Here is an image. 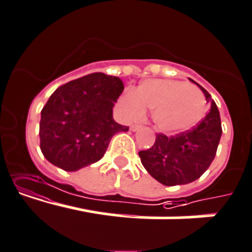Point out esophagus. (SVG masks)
Returning a JSON list of instances; mask_svg holds the SVG:
<instances>
[{"instance_id": "obj_1", "label": "esophagus", "mask_w": 252, "mask_h": 252, "mask_svg": "<svg viewBox=\"0 0 252 252\" xmlns=\"http://www.w3.org/2000/svg\"><path fill=\"white\" fill-rule=\"evenodd\" d=\"M142 127V125H131V131H137V130H140V128Z\"/></svg>"}]
</instances>
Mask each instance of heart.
<instances>
[{"instance_id": "obj_1", "label": "heart", "mask_w": 252, "mask_h": 252, "mask_svg": "<svg viewBox=\"0 0 252 252\" xmlns=\"http://www.w3.org/2000/svg\"><path fill=\"white\" fill-rule=\"evenodd\" d=\"M120 106L127 119H138L150 110L158 130L178 133L202 121L207 112V99L202 89L193 84L151 79L140 84L133 93H125Z\"/></svg>"}]
</instances>
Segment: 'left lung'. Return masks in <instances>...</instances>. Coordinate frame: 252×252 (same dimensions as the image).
Returning a JSON list of instances; mask_svg holds the SVG:
<instances>
[{
	"instance_id": "obj_1",
	"label": "left lung",
	"mask_w": 252,
	"mask_h": 252,
	"mask_svg": "<svg viewBox=\"0 0 252 252\" xmlns=\"http://www.w3.org/2000/svg\"><path fill=\"white\" fill-rule=\"evenodd\" d=\"M208 101L209 112L191 130L176 136L157 133L148 150L138 152L146 171L164 186H182L196 181L212 164L221 137L219 110L209 93L199 85Z\"/></svg>"
}]
</instances>
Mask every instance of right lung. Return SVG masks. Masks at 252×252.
Returning <instances> with one entry per match:
<instances>
[{
  "label": "right lung",
  "mask_w": 252,
  "mask_h": 252,
  "mask_svg": "<svg viewBox=\"0 0 252 252\" xmlns=\"http://www.w3.org/2000/svg\"><path fill=\"white\" fill-rule=\"evenodd\" d=\"M124 92L117 76L93 73L59 86L42 109L40 151L50 163L73 172L102 158L110 140L127 126L112 107Z\"/></svg>",
  "instance_id": "right-lung-1"
}]
</instances>
